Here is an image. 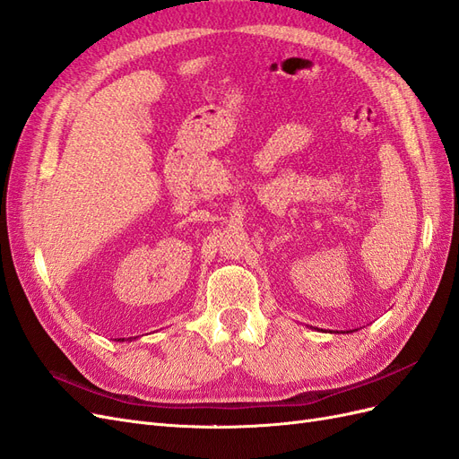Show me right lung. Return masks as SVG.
<instances>
[{
  "label": "right lung",
  "mask_w": 459,
  "mask_h": 459,
  "mask_svg": "<svg viewBox=\"0 0 459 459\" xmlns=\"http://www.w3.org/2000/svg\"><path fill=\"white\" fill-rule=\"evenodd\" d=\"M122 341H124V339H122Z\"/></svg>",
  "instance_id": "right-lung-1"
}]
</instances>
